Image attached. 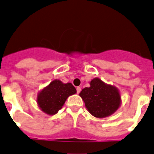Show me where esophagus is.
I'll list each match as a JSON object with an SVG mask.
<instances>
[{
    "mask_svg": "<svg viewBox=\"0 0 154 154\" xmlns=\"http://www.w3.org/2000/svg\"><path fill=\"white\" fill-rule=\"evenodd\" d=\"M80 91H81V88L80 87H77V93L79 94Z\"/></svg>",
    "mask_w": 154,
    "mask_h": 154,
    "instance_id": "34e87169",
    "label": "esophagus"
}]
</instances>
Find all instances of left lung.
I'll list each match as a JSON object with an SVG mask.
<instances>
[{
    "label": "left lung",
    "mask_w": 154,
    "mask_h": 154,
    "mask_svg": "<svg viewBox=\"0 0 154 154\" xmlns=\"http://www.w3.org/2000/svg\"><path fill=\"white\" fill-rule=\"evenodd\" d=\"M80 96L90 114L97 118L111 115L121 104L117 88L105 83L97 77L90 82V87H85L80 91Z\"/></svg>",
    "instance_id": "left-lung-1"
}]
</instances>
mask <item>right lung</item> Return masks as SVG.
<instances>
[{
  "instance_id": "1",
  "label": "right lung",
  "mask_w": 154,
  "mask_h": 154,
  "mask_svg": "<svg viewBox=\"0 0 154 154\" xmlns=\"http://www.w3.org/2000/svg\"><path fill=\"white\" fill-rule=\"evenodd\" d=\"M76 92L77 90L70 82L63 83L59 80H54L39 92L37 103L42 111L48 115H54L62 108L67 98Z\"/></svg>"
}]
</instances>
